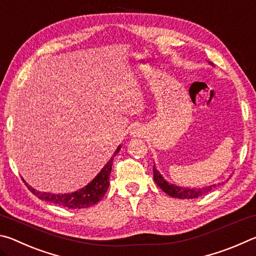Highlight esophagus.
<instances>
[{"instance_id": "34e87169", "label": "esophagus", "mask_w": 256, "mask_h": 256, "mask_svg": "<svg viewBox=\"0 0 256 256\" xmlns=\"http://www.w3.org/2000/svg\"><path fill=\"white\" fill-rule=\"evenodd\" d=\"M132 134H133V136H144V130H142V128H136L132 132Z\"/></svg>"}]
</instances>
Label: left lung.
Instances as JSON below:
<instances>
[{
    "label": "left lung",
    "mask_w": 256,
    "mask_h": 256,
    "mask_svg": "<svg viewBox=\"0 0 256 256\" xmlns=\"http://www.w3.org/2000/svg\"><path fill=\"white\" fill-rule=\"evenodd\" d=\"M152 170H154V180L156 182V184H157L164 193H167L168 196H170L172 198H188H188H196L198 196H204V194L211 192V190L216 188V185H211L203 188H180V186L168 184L167 182L164 180V177L160 175V172L156 170L154 166Z\"/></svg>",
    "instance_id": "left-lung-1"
}]
</instances>
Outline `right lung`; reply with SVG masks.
I'll use <instances>...</instances> for the list:
<instances>
[{
	"mask_svg": "<svg viewBox=\"0 0 256 256\" xmlns=\"http://www.w3.org/2000/svg\"><path fill=\"white\" fill-rule=\"evenodd\" d=\"M120 149V146H118V150L115 151L114 156L118 152ZM112 160H114V158H110V162L105 164V167L102 168L100 172L86 188L71 194H50L46 192H40V190H36L32 186H29L24 180V182L30 192L34 194L38 198H40V200L54 203V204L60 206H66L68 208V209H82V208L94 206L105 196L108 186H110V175L112 172Z\"/></svg>",
	"mask_w": 256,
	"mask_h": 256,
	"instance_id": "right-lung-1",
	"label": "right lung"
}]
</instances>
